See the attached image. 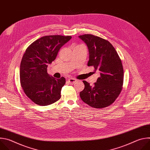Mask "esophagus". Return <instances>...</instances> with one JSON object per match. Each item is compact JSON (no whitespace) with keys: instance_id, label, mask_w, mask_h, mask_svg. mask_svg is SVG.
I'll return each mask as SVG.
<instances>
[{"instance_id":"1","label":"esophagus","mask_w":150,"mask_h":150,"mask_svg":"<svg viewBox=\"0 0 150 150\" xmlns=\"http://www.w3.org/2000/svg\"><path fill=\"white\" fill-rule=\"evenodd\" d=\"M68 81L71 83V84H73L76 82V79H74V78H69L68 79Z\"/></svg>"}]
</instances>
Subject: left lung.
<instances>
[{
  "mask_svg": "<svg viewBox=\"0 0 150 150\" xmlns=\"http://www.w3.org/2000/svg\"><path fill=\"white\" fill-rule=\"evenodd\" d=\"M89 52L87 65L100 74L93 86L83 81L84 89L80 92L81 100L94 108H104L112 104L120 94L123 82L121 60L109 41L91 34L79 35Z\"/></svg>",
  "mask_w": 150,
  "mask_h": 150,
  "instance_id": "1",
  "label": "left lung"
}]
</instances>
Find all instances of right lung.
Segmentation results:
<instances>
[{
    "label": "right lung",
    "mask_w": 150,
    "mask_h": 150,
    "mask_svg": "<svg viewBox=\"0 0 150 150\" xmlns=\"http://www.w3.org/2000/svg\"><path fill=\"white\" fill-rule=\"evenodd\" d=\"M71 38L59 35L42 37L33 42L24 54L20 65V82L26 96L35 104L47 105L60 98L65 78L50 76L47 68Z\"/></svg>",
    "instance_id": "right-lung-1"
}]
</instances>
